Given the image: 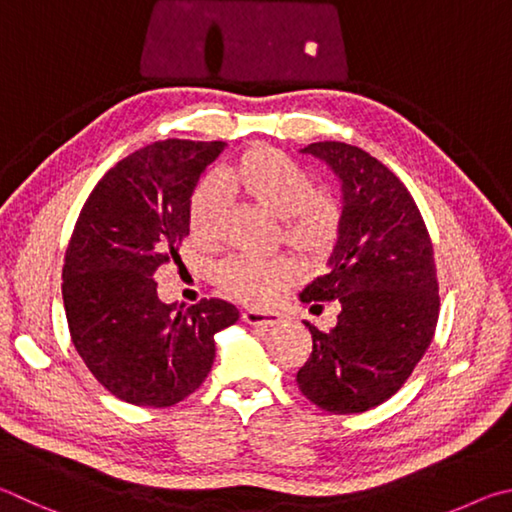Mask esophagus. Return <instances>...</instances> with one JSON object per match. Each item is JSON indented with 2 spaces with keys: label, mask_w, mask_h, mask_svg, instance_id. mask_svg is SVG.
Segmentation results:
<instances>
[{
  "label": "esophagus",
  "mask_w": 512,
  "mask_h": 512,
  "mask_svg": "<svg viewBox=\"0 0 512 512\" xmlns=\"http://www.w3.org/2000/svg\"><path fill=\"white\" fill-rule=\"evenodd\" d=\"M242 321L249 326H261V328H270L276 326L281 321L279 312H263V310H245L242 312Z\"/></svg>",
  "instance_id": "obj_1"
}]
</instances>
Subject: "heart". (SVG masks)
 <instances>
[{"label":"heart","mask_w":512,"mask_h":512,"mask_svg":"<svg viewBox=\"0 0 512 512\" xmlns=\"http://www.w3.org/2000/svg\"><path fill=\"white\" fill-rule=\"evenodd\" d=\"M218 182L233 195L279 218L281 242L299 256L319 261L335 247L342 229V206L333 195L317 191L312 175L281 150L254 146L224 166ZM188 231L202 247H213L222 231V197L204 182L188 200ZM299 281L292 258L231 256L215 270V283L249 306H267Z\"/></svg>","instance_id":"obj_1"}]
</instances>
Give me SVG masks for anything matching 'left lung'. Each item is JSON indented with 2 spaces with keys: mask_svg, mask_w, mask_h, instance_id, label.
<instances>
[{
  "mask_svg": "<svg viewBox=\"0 0 512 512\" xmlns=\"http://www.w3.org/2000/svg\"><path fill=\"white\" fill-rule=\"evenodd\" d=\"M301 152L342 182V229L330 270L301 292L312 310L339 301L330 333L306 321L312 353L297 384L330 414H362L389 400L432 342L438 308L434 247L407 186L357 146L310 143Z\"/></svg>",
  "mask_w": 512,
  "mask_h": 512,
  "instance_id": "8db88e82",
  "label": "left lung"
}]
</instances>
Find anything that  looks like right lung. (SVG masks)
<instances>
[{"mask_svg":"<svg viewBox=\"0 0 512 512\" xmlns=\"http://www.w3.org/2000/svg\"><path fill=\"white\" fill-rule=\"evenodd\" d=\"M224 141L166 139L132 152L89 193L62 267L69 335L94 378L123 402L170 407L200 387L213 335L238 321L222 299L177 308L152 274L179 261L188 200Z\"/></svg>","mask_w":512,"mask_h":512,"instance_id":"obj_1","label":"right lung"}]
</instances>
